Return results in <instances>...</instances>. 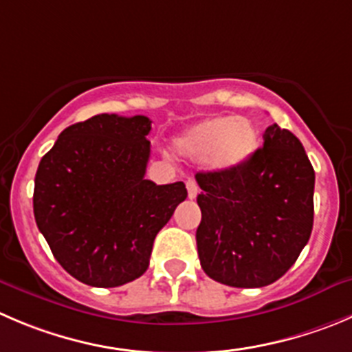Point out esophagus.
Listing matches in <instances>:
<instances>
[{
	"label": "esophagus",
	"mask_w": 352,
	"mask_h": 352,
	"mask_svg": "<svg viewBox=\"0 0 352 352\" xmlns=\"http://www.w3.org/2000/svg\"><path fill=\"white\" fill-rule=\"evenodd\" d=\"M186 190H188V199H195L197 193H199V185H197L195 179H188L186 182Z\"/></svg>",
	"instance_id": "34e87169"
}]
</instances>
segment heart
<instances>
[{
	"label": "heart",
	"mask_w": 352,
	"mask_h": 352,
	"mask_svg": "<svg viewBox=\"0 0 352 352\" xmlns=\"http://www.w3.org/2000/svg\"><path fill=\"white\" fill-rule=\"evenodd\" d=\"M259 135L252 120L235 116L209 117L174 140V148L188 159H206L214 170L243 166L256 152Z\"/></svg>",
	"instance_id": "obj_1"
}]
</instances>
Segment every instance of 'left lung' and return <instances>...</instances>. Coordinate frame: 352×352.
<instances>
[{
  "instance_id": "1",
  "label": "left lung",
  "mask_w": 352,
  "mask_h": 352,
  "mask_svg": "<svg viewBox=\"0 0 352 352\" xmlns=\"http://www.w3.org/2000/svg\"><path fill=\"white\" fill-rule=\"evenodd\" d=\"M200 264L216 282L257 289L282 278L313 230L314 169L302 143L273 124L243 166L197 173Z\"/></svg>"
}]
</instances>
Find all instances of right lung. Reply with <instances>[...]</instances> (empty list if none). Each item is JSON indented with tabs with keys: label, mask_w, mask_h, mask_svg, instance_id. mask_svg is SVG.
I'll return each mask as SVG.
<instances>
[{
	"label": "right lung",
	"mask_w": 352,
	"mask_h": 352,
	"mask_svg": "<svg viewBox=\"0 0 352 352\" xmlns=\"http://www.w3.org/2000/svg\"><path fill=\"white\" fill-rule=\"evenodd\" d=\"M145 116L98 113L60 133L34 179V217L60 266L91 287H119L146 271L153 240L186 199L183 182L145 179Z\"/></svg>",
	"instance_id": "right-lung-1"
}]
</instances>
